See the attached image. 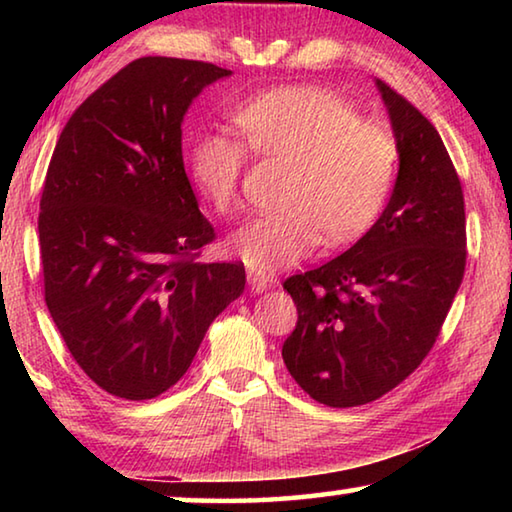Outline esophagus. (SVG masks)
Returning <instances> with one entry per match:
<instances>
[{
  "mask_svg": "<svg viewBox=\"0 0 512 512\" xmlns=\"http://www.w3.org/2000/svg\"><path fill=\"white\" fill-rule=\"evenodd\" d=\"M248 284H250V289L257 293L266 291L268 287H271V277L262 271H248Z\"/></svg>",
  "mask_w": 512,
  "mask_h": 512,
  "instance_id": "34e87169",
  "label": "esophagus"
}]
</instances>
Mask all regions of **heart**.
Segmentation results:
<instances>
[{
	"mask_svg": "<svg viewBox=\"0 0 512 512\" xmlns=\"http://www.w3.org/2000/svg\"><path fill=\"white\" fill-rule=\"evenodd\" d=\"M241 145L203 133L189 151L194 185L216 214L235 210L244 146L257 158L289 162L280 210L259 214L230 248L259 271L291 266L323 244L345 246L366 232L391 194L400 146L384 121L359 117L348 99L316 85L253 94L232 112Z\"/></svg>",
	"mask_w": 512,
	"mask_h": 512,
	"instance_id": "1",
	"label": "heart"
}]
</instances>
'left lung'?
<instances>
[{
	"label": "left lung",
	"mask_w": 512,
	"mask_h": 512,
	"mask_svg": "<svg viewBox=\"0 0 512 512\" xmlns=\"http://www.w3.org/2000/svg\"><path fill=\"white\" fill-rule=\"evenodd\" d=\"M400 173L384 214L343 255L284 280L298 309L282 345L291 377L316 402L348 409L379 400L431 352L463 282V187L422 112L377 81Z\"/></svg>",
	"instance_id": "left-lung-1"
}]
</instances>
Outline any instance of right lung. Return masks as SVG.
Here are the masks:
<instances>
[{
	"label": "right lung",
	"mask_w": 512,
	"mask_h": 512,
	"mask_svg": "<svg viewBox=\"0 0 512 512\" xmlns=\"http://www.w3.org/2000/svg\"><path fill=\"white\" fill-rule=\"evenodd\" d=\"M230 74L137 58L74 110L51 155L38 216L45 302L74 361L121 400L169 391L244 291V264L198 262L216 232L180 144L189 103Z\"/></svg>",
	"instance_id": "1"
}]
</instances>
